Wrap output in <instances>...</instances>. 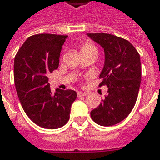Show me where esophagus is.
<instances>
[{
	"instance_id": "34e87169",
	"label": "esophagus",
	"mask_w": 160,
	"mask_h": 160,
	"mask_svg": "<svg viewBox=\"0 0 160 160\" xmlns=\"http://www.w3.org/2000/svg\"><path fill=\"white\" fill-rule=\"evenodd\" d=\"M78 96L80 97V96H87V92H78Z\"/></svg>"
}]
</instances>
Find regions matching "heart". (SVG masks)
<instances>
[{"label": "heart", "mask_w": 160, "mask_h": 160, "mask_svg": "<svg viewBox=\"0 0 160 160\" xmlns=\"http://www.w3.org/2000/svg\"><path fill=\"white\" fill-rule=\"evenodd\" d=\"M89 48H94V47H93V46H92V45H91V44H87V45L84 46L83 48H82V49H89ZM82 49H81V50H82Z\"/></svg>", "instance_id": "b5f03b06"}]
</instances>
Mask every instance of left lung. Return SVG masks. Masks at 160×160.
<instances>
[{
  "mask_svg": "<svg viewBox=\"0 0 160 160\" xmlns=\"http://www.w3.org/2000/svg\"><path fill=\"white\" fill-rule=\"evenodd\" d=\"M102 46L104 65L99 78V87L107 86L108 95L91 111L92 119L101 126L120 122L133 110L141 80V58L128 40L107 33H87Z\"/></svg>",
  "mask_w": 160,
  "mask_h": 160,
  "instance_id": "8db88e82",
  "label": "left lung"
}]
</instances>
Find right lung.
<instances>
[{
  "mask_svg": "<svg viewBox=\"0 0 160 160\" xmlns=\"http://www.w3.org/2000/svg\"><path fill=\"white\" fill-rule=\"evenodd\" d=\"M68 36L36 34L28 38L14 58V83L23 110L34 123L49 129L69 120L77 93L73 90H50L48 75L59 66L60 53Z\"/></svg>",
  "mask_w": 160,
  "mask_h": 160,
  "instance_id": "1",
  "label": "right lung"
}]
</instances>
